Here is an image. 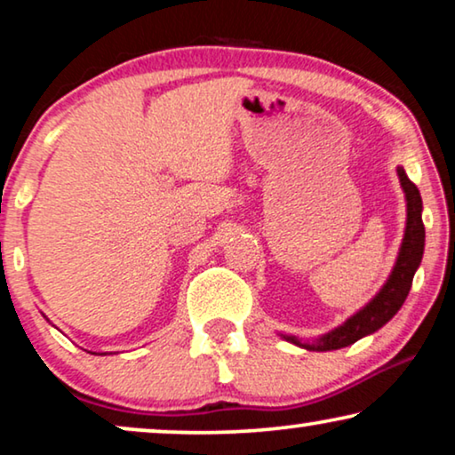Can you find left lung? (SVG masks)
<instances>
[{
	"mask_svg": "<svg viewBox=\"0 0 455 455\" xmlns=\"http://www.w3.org/2000/svg\"><path fill=\"white\" fill-rule=\"evenodd\" d=\"M397 178H400L403 196H406V229H403L400 252H397L395 265L387 282L383 283V288L377 291L371 302H366L358 313H354L350 319H346L329 333H323L313 341L279 333L285 341L310 352L339 350V347L352 346L354 341L379 331L385 323L394 319L402 304L406 302L408 291L412 288L414 273L420 267L422 254H425V226H422V198L419 188L410 182L403 167H397Z\"/></svg>",
	"mask_w": 455,
	"mask_h": 455,
	"instance_id": "obj_1",
	"label": "left lung"
}]
</instances>
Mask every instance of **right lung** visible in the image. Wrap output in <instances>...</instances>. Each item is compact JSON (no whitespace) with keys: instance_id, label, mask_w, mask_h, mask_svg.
Here are the masks:
<instances>
[{"instance_id":"add662e5","label":"right lung","mask_w":455,"mask_h":455,"mask_svg":"<svg viewBox=\"0 0 455 455\" xmlns=\"http://www.w3.org/2000/svg\"><path fill=\"white\" fill-rule=\"evenodd\" d=\"M91 354H97V352H91ZM103 354H105V352H103Z\"/></svg>"}]
</instances>
